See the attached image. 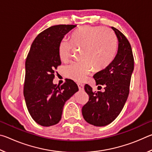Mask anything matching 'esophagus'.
Instances as JSON below:
<instances>
[{
  "instance_id": "esophagus-1",
  "label": "esophagus",
  "mask_w": 152,
  "mask_h": 152,
  "mask_svg": "<svg viewBox=\"0 0 152 152\" xmlns=\"http://www.w3.org/2000/svg\"><path fill=\"white\" fill-rule=\"evenodd\" d=\"M78 86L79 91H84V86L82 85V84H78Z\"/></svg>"
}]
</instances>
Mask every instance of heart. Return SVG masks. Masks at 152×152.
<instances>
[{"label": "heart", "mask_w": 152, "mask_h": 152, "mask_svg": "<svg viewBox=\"0 0 152 152\" xmlns=\"http://www.w3.org/2000/svg\"><path fill=\"white\" fill-rule=\"evenodd\" d=\"M117 38L111 30L106 27H82L71 36V42L61 41L58 47L60 60L66 62L70 59L74 46L82 48V61L74 62L64 68L65 76L81 82L93 70H102L112 62L117 51Z\"/></svg>", "instance_id": "obj_1"}]
</instances>
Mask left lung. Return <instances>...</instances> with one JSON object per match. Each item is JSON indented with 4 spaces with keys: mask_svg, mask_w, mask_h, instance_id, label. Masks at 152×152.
Returning a JSON list of instances; mask_svg holds the SVG:
<instances>
[{
    "mask_svg": "<svg viewBox=\"0 0 152 152\" xmlns=\"http://www.w3.org/2000/svg\"><path fill=\"white\" fill-rule=\"evenodd\" d=\"M111 28L118 39L117 54L109 66L93 76L96 85L104 86V91L93 92L91 86L88 84L84 86L89 101L82 107V115L87 123L97 127L110 124L122 110L129 92L134 69L129 42L120 31Z\"/></svg>",
    "mask_w": 152,
    "mask_h": 152,
    "instance_id": "obj_1",
    "label": "left lung"
}]
</instances>
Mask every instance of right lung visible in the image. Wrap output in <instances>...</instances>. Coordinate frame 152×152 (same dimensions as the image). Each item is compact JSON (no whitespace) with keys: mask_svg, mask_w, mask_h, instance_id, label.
I'll use <instances>...</instances> for the list:
<instances>
[{"mask_svg":"<svg viewBox=\"0 0 152 152\" xmlns=\"http://www.w3.org/2000/svg\"><path fill=\"white\" fill-rule=\"evenodd\" d=\"M76 27L58 25L43 31L33 41L25 61V102L33 119L44 127L60 121L65 102L78 91L72 80L61 86L53 83L55 70L61 64L59 44Z\"/></svg>","mask_w":152,"mask_h":152,"instance_id":"obj_1","label":"right lung"}]
</instances>
